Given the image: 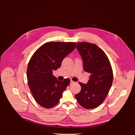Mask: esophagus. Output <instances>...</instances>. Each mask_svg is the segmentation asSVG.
I'll return each mask as SVG.
<instances>
[{"label":"esophagus","instance_id":"1","mask_svg":"<svg viewBox=\"0 0 135 135\" xmlns=\"http://www.w3.org/2000/svg\"><path fill=\"white\" fill-rule=\"evenodd\" d=\"M74 83H75V82H74V81H73L72 80H70V84H74Z\"/></svg>","mask_w":135,"mask_h":135}]
</instances>
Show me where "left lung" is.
Returning <instances> with one entry per match:
<instances>
[{
    "instance_id": "1",
    "label": "left lung",
    "mask_w": 135,
    "mask_h": 135,
    "mask_svg": "<svg viewBox=\"0 0 135 135\" xmlns=\"http://www.w3.org/2000/svg\"><path fill=\"white\" fill-rule=\"evenodd\" d=\"M76 48L83 60L84 70L91 75L87 84L79 83L81 91L75 96L84 108H96L103 103L112 87L111 64L105 52L95 44L79 42Z\"/></svg>"
}]
</instances>
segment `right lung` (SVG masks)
<instances>
[{
  "label": "right lung",
  "mask_w": 135,
  "mask_h": 135,
  "mask_svg": "<svg viewBox=\"0 0 135 135\" xmlns=\"http://www.w3.org/2000/svg\"><path fill=\"white\" fill-rule=\"evenodd\" d=\"M75 42H47L36 50L27 69L28 85L34 99L41 107L51 108L57 104L70 80L60 81L52 71L60 68L63 59L74 50Z\"/></svg>",
  "instance_id": "1"
}]
</instances>
